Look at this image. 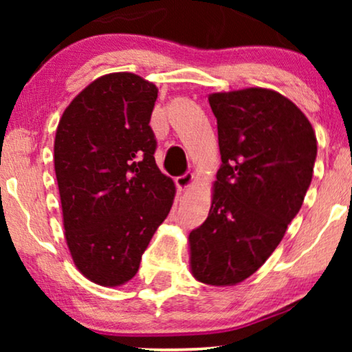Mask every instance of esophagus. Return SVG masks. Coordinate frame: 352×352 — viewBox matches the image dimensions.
<instances>
[{"label":"esophagus","instance_id":"1","mask_svg":"<svg viewBox=\"0 0 352 352\" xmlns=\"http://www.w3.org/2000/svg\"><path fill=\"white\" fill-rule=\"evenodd\" d=\"M192 182H194V175H192V173H189V171L176 177V186H177V189H179V190H186L187 187L192 184Z\"/></svg>","mask_w":352,"mask_h":352}]
</instances>
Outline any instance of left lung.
Here are the masks:
<instances>
[{
    "instance_id": "1",
    "label": "left lung",
    "mask_w": 352,
    "mask_h": 352,
    "mask_svg": "<svg viewBox=\"0 0 352 352\" xmlns=\"http://www.w3.org/2000/svg\"><path fill=\"white\" fill-rule=\"evenodd\" d=\"M221 166L208 218L189 235L190 269L208 285H235L271 256L311 186L317 139L276 91L214 93Z\"/></svg>"
}]
</instances>
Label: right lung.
<instances>
[{"mask_svg": "<svg viewBox=\"0 0 352 352\" xmlns=\"http://www.w3.org/2000/svg\"><path fill=\"white\" fill-rule=\"evenodd\" d=\"M158 89L134 74L104 75L62 115L54 141L65 240L91 282L123 285L166 219L175 182L158 170L151 115Z\"/></svg>", "mask_w": 352, "mask_h": 352, "instance_id": "obj_1", "label": "right lung"}]
</instances>
